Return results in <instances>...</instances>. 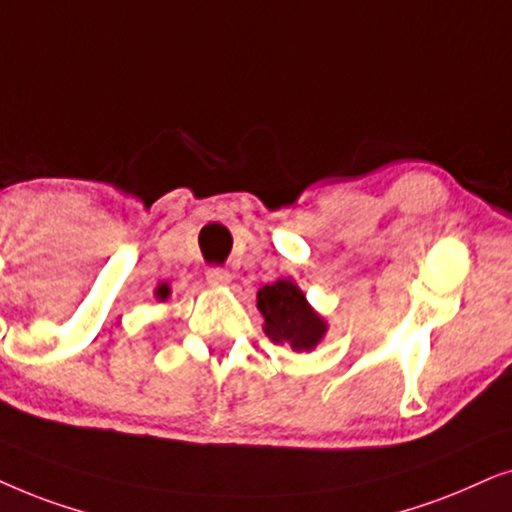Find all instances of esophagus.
<instances>
[{"mask_svg":"<svg viewBox=\"0 0 512 512\" xmlns=\"http://www.w3.org/2000/svg\"><path fill=\"white\" fill-rule=\"evenodd\" d=\"M206 278H208L210 285H229L231 274H229L227 269H222V267H210L206 271Z\"/></svg>","mask_w":512,"mask_h":512,"instance_id":"1","label":"esophagus"}]
</instances>
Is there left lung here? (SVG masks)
Wrapping results in <instances>:
<instances>
[{"instance_id": "left-lung-1", "label": "left lung", "mask_w": 512, "mask_h": 512, "mask_svg": "<svg viewBox=\"0 0 512 512\" xmlns=\"http://www.w3.org/2000/svg\"><path fill=\"white\" fill-rule=\"evenodd\" d=\"M257 309L264 316V332L271 342L290 344L292 351H313L327 332L325 320L288 278L264 285L257 292Z\"/></svg>"}]
</instances>
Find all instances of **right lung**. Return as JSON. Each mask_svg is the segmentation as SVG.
Here are the masks:
<instances>
[{
  "instance_id": "obj_1",
  "label": "right lung",
  "mask_w": 512,
  "mask_h": 512,
  "mask_svg": "<svg viewBox=\"0 0 512 512\" xmlns=\"http://www.w3.org/2000/svg\"><path fill=\"white\" fill-rule=\"evenodd\" d=\"M154 295H156V299H161V302H166V299H168V295H170V288H168V285H166V283H161V285H159V288H156V290H154Z\"/></svg>"
}]
</instances>
